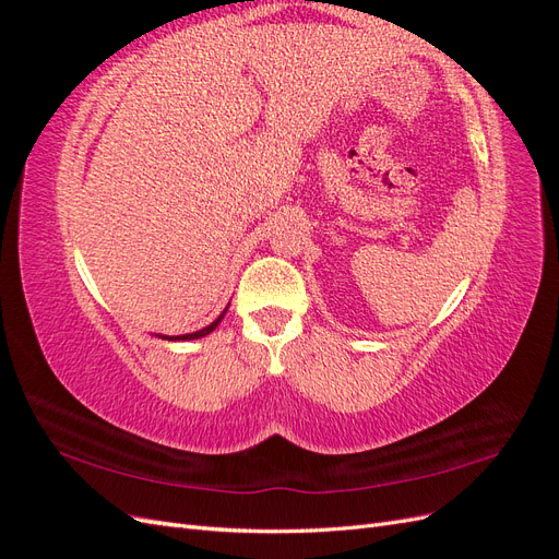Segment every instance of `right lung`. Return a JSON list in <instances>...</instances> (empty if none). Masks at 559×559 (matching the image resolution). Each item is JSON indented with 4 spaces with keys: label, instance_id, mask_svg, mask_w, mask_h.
<instances>
[{
    "label": "right lung",
    "instance_id": "right-lung-1",
    "mask_svg": "<svg viewBox=\"0 0 559 559\" xmlns=\"http://www.w3.org/2000/svg\"><path fill=\"white\" fill-rule=\"evenodd\" d=\"M224 314H226V310L218 314L210 326H205V329H200V331H195V333H183V335H160V337H165V341H195V337H202V335H207V333H212L216 326H218V321L224 319Z\"/></svg>",
    "mask_w": 559,
    "mask_h": 559
}]
</instances>
